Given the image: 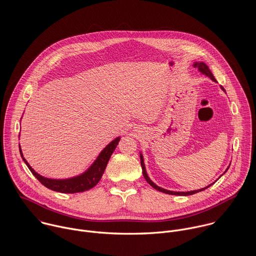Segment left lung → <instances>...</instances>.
I'll return each instance as SVG.
<instances>
[{"instance_id": "8db88e82", "label": "left lung", "mask_w": 256, "mask_h": 256, "mask_svg": "<svg viewBox=\"0 0 256 256\" xmlns=\"http://www.w3.org/2000/svg\"><path fill=\"white\" fill-rule=\"evenodd\" d=\"M194 67L195 68H197L198 69V71L200 72V73L203 74H205V76H209L211 80H213L214 82H216V78H214V76L211 73V71L209 70V68L207 67V65L205 64V63H203V62H200V63H198V62H196L195 64H194ZM220 88L222 90H224V88L222 86H220ZM140 158H141V166H142V170H143V176H144V178H145V180H146V182L148 183L152 187H154V189H156V190H158V191H160V192H164V193H166V194H170V195H180V196H188V195H192V194H195V193H197V192H199V191H203V190H205V189H207L208 187H210L212 184H210L209 186H207V187H204V188H202V189H199V190H194V191H188V192H174V191H170V190H166V189H164V188H162V187H158V185H156L154 183L152 182L150 178H148V174H146V168H145V164H144V160H143V156H142V154H140ZM230 168V166H228ZM226 170H228V168H226Z\"/></svg>"}]
</instances>
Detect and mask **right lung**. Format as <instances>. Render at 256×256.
Returning <instances> with one entry per match:
<instances>
[{"label":"right lung","mask_w":256,"mask_h":256,"mask_svg":"<svg viewBox=\"0 0 256 256\" xmlns=\"http://www.w3.org/2000/svg\"><path fill=\"white\" fill-rule=\"evenodd\" d=\"M119 141H120V138L118 137L106 146L104 148V150L100 152V154L98 156L96 162L92 164V166L84 174H82L76 178H69V180H50V178H46L39 176L34 170V168H32V166L28 164V162L24 158L20 148V152L22 160H24V162L28 166V168H30V170L39 180V182L43 184L45 187H47L51 190L57 191V192H61V193H76V192L86 191V190L94 187L98 183L106 170V168L108 166L110 156H111L112 152H114L115 148L118 145Z\"/></svg>","instance_id":"obj_1"}]
</instances>
